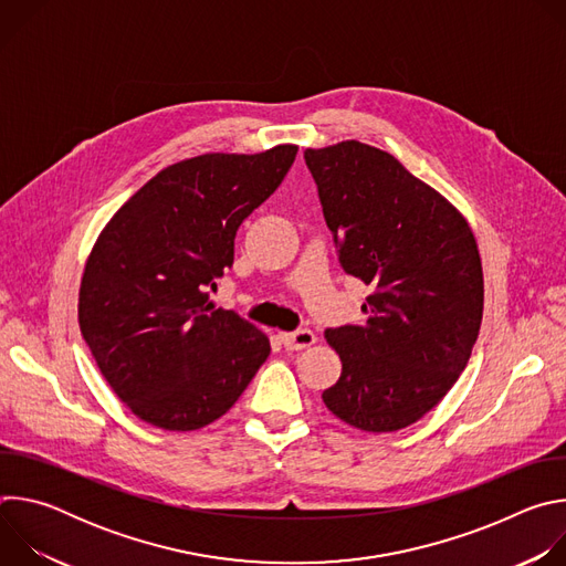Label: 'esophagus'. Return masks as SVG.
<instances>
[{
  "mask_svg": "<svg viewBox=\"0 0 566 566\" xmlns=\"http://www.w3.org/2000/svg\"><path fill=\"white\" fill-rule=\"evenodd\" d=\"M280 340L289 352H300L315 343V334L311 329H300V332H291V334H280Z\"/></svg>",
  "mask_w": 566,
  "mask_h": 566,
  "instance_id": "1",
  "label": "esophagus"
}]
</instances>
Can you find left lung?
Segmentation results:
<instances>
[{
    "mask_svg": "<svg viewBox=\"0 0 566 566\" xmlns=\"http://www.w3.org/2000/svg\"><path fill=\"white\" fill-rule=\"evenodd\" d=\"M345 273L371 286L360 325L327 329L343 360L325 406L365 432L417 423L465 369L483 315V271L465 217L360 140L306 149Z\"/></svg>",
    "mask_w": 566,
    "mask_h": 566,
    "instance_id": "obj_1",
    "label": "left lung"
}]
</instances>
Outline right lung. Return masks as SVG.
<instances>
[{
	"instance_id": "add662e5",
	"label": "right lung",
	"mask_w": 566,
	"mask_h": 566,
	"mask_svg": "<svg viewBox=\"0 0 566 566\" xmlns=\"http://www.w3.org/2000/svg\"><path fill=\"white\" fill-rule=\"evenodd\" d=\"M297 145L201 154L151 177L98 234L77 322L114 394L145 423L190 432L223 417L271 354L269 338L206 289L234 234L284 181Z\"/></svg>"
}]
</instances>
